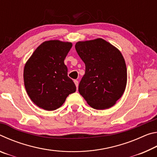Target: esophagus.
<instances>
[{"instance_id": "1", "label": "esophagus", "mask_w": 157, "mask_h": 157, "mask_svg": "<svg viewBox=\"0 0 157 157\" xmlns=\"http://www.w3.org/2000/svg\"><path fill=\"white\" fill-rule=\"evenodd\" d=\"M74 83H75V86H76V87H77V89H78V84H79L78 81L76 80V79H75V80H74Z\"/></svg>"}]
</instances>
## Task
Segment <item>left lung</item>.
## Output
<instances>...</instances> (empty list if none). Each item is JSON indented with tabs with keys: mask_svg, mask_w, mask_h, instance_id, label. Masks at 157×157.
Segmentation results:
<instances>
[{
	"mask_svg": "<svg viewBox=\"0 0 157 157\" xmlns=\"http://www.w3.org/2000/svg\"><path fill=\"white\" fill-rule=\"evenodd\" d=\"M75 50L85 63L79 94L95 109L111 107L127 84V67L120 50L100 38L77 42Z\"/></svg>",
	"mask_w": 157,
	"mask_h": 157,
	"instance_id": "obj_1",
	"label": "left lung"
}]
</instances>
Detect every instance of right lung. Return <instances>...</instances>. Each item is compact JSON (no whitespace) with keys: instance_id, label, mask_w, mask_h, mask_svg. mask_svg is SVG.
Wrapping results in <instances>:
<instances>
[{"instance_id":"add662e5","label":"right lung","mask_w":157,"mask_h":157,"mask_svg":"<svg viewBox=\"0 0 157 157\" xmlns=\"http://www.w3.org/2000/svg\"><path fill=\"white\" fill-rule=\"evenodd\" d=\"M71 42L46 41L37 47L26 62L23 79L31 100L44 110L59 108L69 94L76 91L64 64Z\"/></svg>"}]
</instances>
